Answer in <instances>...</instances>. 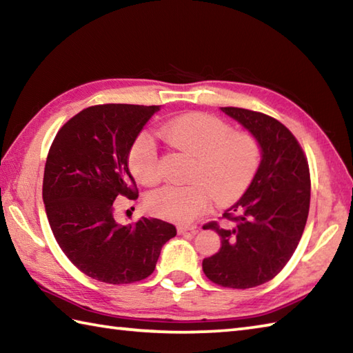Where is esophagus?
<instances>
[{
	"instance_id": "esophagus-1",
	"label": "esophagus",
	"mask_w": 353,
	"mask_h": 353,
	"mask_svg": "<svg viewBox=\"0 0 353 353\" xmlns=\"http://www.w3.org/2000/svg\"><path fill=\"white\" fill-rule=\"evenodd\" d=\"M197 228L196 226H179L177 228V234L179 235H185V234H196Z\"/></svg>"
}]
</instances>
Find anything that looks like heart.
<instances>
[{
  "label": "heart",
  "instance_id": "obj_1",
  "mask_svg": "<svg viewBox=\"0 0 353 353\" xmlns=\"http://www.w3.org/2000/svg\"><path fill=\"white\" fill-rule=\"evenodd\" d=\"M172 148L194 157L191 185H165L147 196L148 211L159 219L188 224L205 214L211 194L220 203L234 201L249 188L261 163V147L249 133H234L223 119L208 114H188L168 119L159 129ZM133 176L144 185L161 181L157 150L141 133L129 153Z\"/></svg>",
  "mask_w": 353,
  "mask_h": 353
}]
</instances>
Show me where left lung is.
I'll return each mask as SVG.
<instances>
[{"label": "left lung", "mask_w": 353, "mask_h": 353, "mask_svg": "<svg viewBox=\"0 0 353 353\" xmlns=\"http://www.w3.org/2000/svg\"><path fill=\"white\" fill-rule=\"evenodd\" d=\"M220 110L258 141L261 163L243 197L224 211L228 226H203L220 235L221 247L201 267L221 287L253 288L273 279L301 241L310 212V168L299 142L277 119L241 108Z\"/></svg>", "instance_id": "left-lung-1"}]
</instances>
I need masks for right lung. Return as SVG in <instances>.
Listing matches in <instances>:
<instances>
[{
  "mask_svg": "<svg viewBox=\"0 0 353 353\" xmlns=\"http://www.w3.org/2000/svg\"><path fill=\"white\" fill-rule=\"evenodd\" d=\"M161 106L100 104L72 117L57 132L43 171L42 199L57 244L92 279L132 283L154 272L176 228L159 219L117 223L118 196L137 199L129 153Z\"/></svg>",
  "mask_w": 353,
  "mask_h": 353,
  "instance_id": "1",
  "label": "right lung"
}]
</instances>
